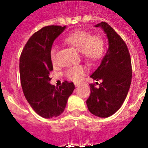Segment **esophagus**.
<instances>
[{"label":"esophagus","instance_id":"obj_1","mask_svg":"<svg viewBox=\"0 0 148 148\" xmlns=\"http://www.w3.org/2000/svg\"><path fill=\"white\" fill-rule=\"evenodd\" d=\"M80 84H81V83H74V85H75V87H78Z\"/></svg>","mask_w":148,"mask_h":148}]
</instances>
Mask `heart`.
I'll return each instance as SVG.
<instances>
[{
    "label": "heart",
    "instance_id": "b5f03b06",
    "mask_svg": "<svg viewBox=\"0 0 148 148\" xmlns=\"http://www.w3.org/2000/svg\"><path fill=\"white\" fill-rule=\"evenodd\" d=\"M64 40L66 43L79 50L81 55L90 62H96L104 54V40L103 38L98 34L91 35L88 31L78 29L67 34ZM56 53L57 47H53L50 52L52 62H55ZM85 73V67L81 65H77L68 68L65 71V75L71 81H79Z\"/></svg>",
    "mask_w": 148,
    "mask_h": 148
}]
</instances>
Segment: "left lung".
Wrapping results in <instances>:
<instances>
[{"instance_id":"8db88e82","label":"left lung","mask_w":148,"mask_h":148,"mask_svg":"<svg viewBox=\"0 0 148 148\" xmlns=\"http://www.w3.org/2000/svg\"><path fill=\"white\" fill-rule=\"evenodd\" d=\"M100 27L105 32L109 47L101 61L90 77L101 81L98 88L90 84V95L87 100L90 112L99 117H108L114 114L124 103L132 77L131 56L126 44L121 36L106 22Z\"/></svg>"}]
</instances>
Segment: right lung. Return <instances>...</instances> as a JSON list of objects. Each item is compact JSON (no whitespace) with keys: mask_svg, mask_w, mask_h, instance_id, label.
Instances as JSON below:
<instances>
[{"mask_svg":"<svg viewBox=\"0 0 148 148\" xmlns=\"http://www.w3.org/2000/svg\"><path fill=\"white\" fill-rule=\"evenodd\" d=\"M65 28L66 26L51 25L35 32L20 58V77L24 96L34 110L45 118L61 114L74 90L73 82L64 81L59 88L50 84V72L53 70L50 52L53 40Z\"/></svg>","mask_w":148,"mask_h":148,"instance_id":"add662e5","label":"right lung"}]
</instances>
